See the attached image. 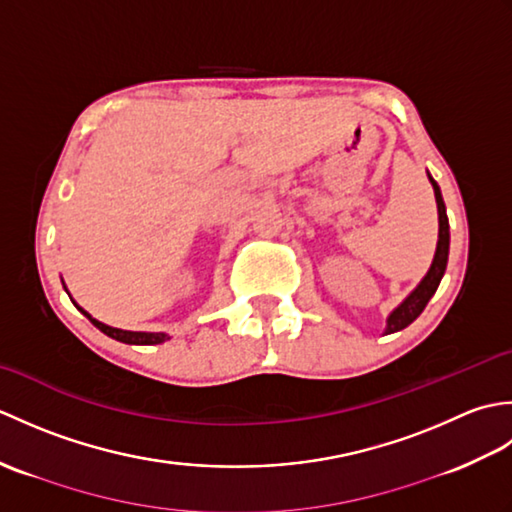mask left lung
<instances>
[{"instance_id": "8db88e82", "label": "left lung", "mask_w": 512, "mask_h": 512, "mask_svg": "<svg viewBox=\"0 0 512 512\" xmlns=\"http://www.w3.org/2000/svg\"><path fill=\"white\" fill-rule=\"evenodd\" d=\"M429 182L433 187V193H436V204H438V246H436V255H433V262L427 270V275L422 277L420 284L413 288L409 295L402 299L398 306L389 312L387 325H385V334L391 332H400L405 330L409 323L416 321L422 310L427 308L429 299L436 295V290L440 286V281L444 277V270H447L449 262V217H447V206H444L442 193L438 182L429 176Z\"/></svg>"}]
</instances>
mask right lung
<instances>
[{
    "mask_svg": "<svg viewBox=\"0 0 512 512\" xmlns=\"http://www.w3.org/2000/svg\"><path fill=\"white\" fill-rule=\"evenodd\" d=\"M65 292H68V290H65ZM74 306H76V303H74ZM76 308H79L85 314V317L92 321V325H96V328H99L103 334L110 336V339L127 343V345H158V343H165V341L171 339L167 332H132V330L112 328V325H107V323H101L99 319H94L92 314L85 312L81 306H76Z\"/></svg>",
    "mask_w": 512,
    "mask_h": 512,
    "instance_id": "1",
    "label": "right lung"
}]
</instances>
